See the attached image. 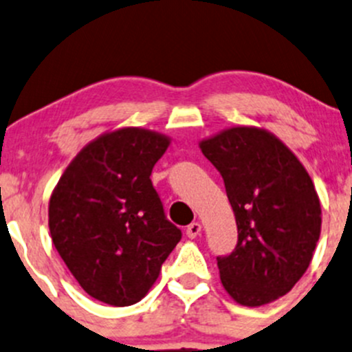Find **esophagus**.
Returning <instances> with one entry per match:
<instances>
[{
	"label": "esophagus",
	"instance_id": "34e87169",
	"mask_svg": "<svg viewBox=\"0 0 352 352\" xmlns=\"http://www.w3.org/2000/svg\"><path fill=\"white\" fill-rule=\"evenodd\" d=\"M201 232H202V225L197 221L190 223V225L186 228V235L189 236V239H196V236L201 235Z\"/></svg>",
	"mask_w": 352,
	"mask_h": 352
}]
</instances>
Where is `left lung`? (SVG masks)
Returning <instances> with one entry per match:
<instances>
[{"instance_id":"obj_1","label":"left lung","mask_w":352,"mask_h":352,"mask_svg":"<svg viewBox=\"0 0 352 352\" xmlns=\"http://www.w3.org/2000/svg\"><path fill=\"white\" fill-rule=\"evenodd\" d=\"M225 180L239 243L218 257L221 285L243 307L289 293L320 239L322 208L296 155L269 131L235 126L199 143Z\"/></svg>"}]
</instances>
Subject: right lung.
Segmentation results:
<instances>
[{"instance_id": "right-lung-1", "label": "right lung", "mask_w": 352, "mask_h": 352, "mask_svg": "<svg viewBox=\"0 0 352 352\" xmlns=\"http://www.w3.org/2000/svg\"><path fill=\"white\" fill-rule=\"evenodd\" d=\"M168 146L170 138L151 129L109 131L74 156L52 190V243L95 300L138 303L182 239L150 179Z\"/></svg>"}]
</instances>
